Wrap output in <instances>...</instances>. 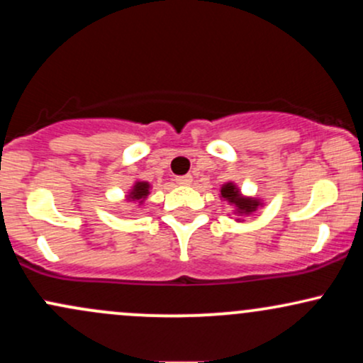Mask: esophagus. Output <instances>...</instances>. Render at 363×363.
<instances>
[{"instance_id": "esophagus-1", "label": "esophagus", "mask_w": 363, "mask_h": 363, "mask_svg": "<svg viewBox=\"0 0 363 363\" xmlns=\"http://www.w3.org/2000/svg\"><path fill=\"white\" fill-rule=\"evenodd\" d=\"M176 182H177V184H182V186H189L191 182H193V176H191V174H186V176H179V177H176Z\"/></svg>"}]
</instances>
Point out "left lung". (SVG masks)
<instances>
[{"instance_id":"8db88e82","label":"left lung","mask_w":363,"mask_h":363,"mask_svg":"<svg viewBox=\"0 0 363 363\" xmlns=\"http://www.w3.org/2000/svg\"><path fill=\"white\" fill-rule=\"evenodd\" d=\"M220 193H222V198H225L228 203H232V205L237 206V211H239V213L249 215V213H252L257 206H259V201H256V199L244 198V196H240L239 189H237L232 182L225 184Z\"/></svg>"}]
</instances>
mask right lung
I'll return each instance as SVG.
<instances>
[{
    "label": "right lung",
    "instance_id": "1",
    "mask_svg": "<svg viewBox=\"0 0 363 363\" xmlns=\"http://www.w3.org/2000/svg\"><path fill=\"white\" fill-rule=\"evenodd\" d=\"M148 189H150L148 182H136V184L133 186L131 194H129V199H131V201L141 203L148 196Z\"/></svg>",
    "mask_w": 363,
    "mask_h": 363
}]
</instances>
